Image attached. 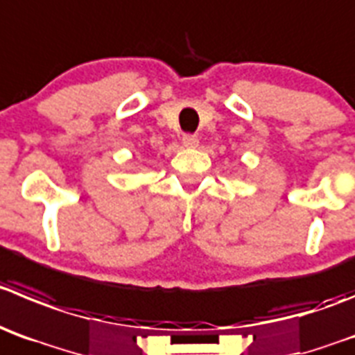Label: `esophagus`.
Instances as JSON below:
<instances>
[{
    "label": "esophagus",
    "instance_id": "1",
    "mask_svg": "<svg viewBox=\"0 0 355 355\" xmlns=\"http://www.w3.org/2000/svg\"><path fill=\"white\" fill-rule=\"evenodd\" d=\"M182 144H184V147H189V148L196 147L198 137L196 135H191V132H185L184 137H182Z\"/></svg>",
    "mask_w": 355,
    "mask_h": 355
}]
</instances>
